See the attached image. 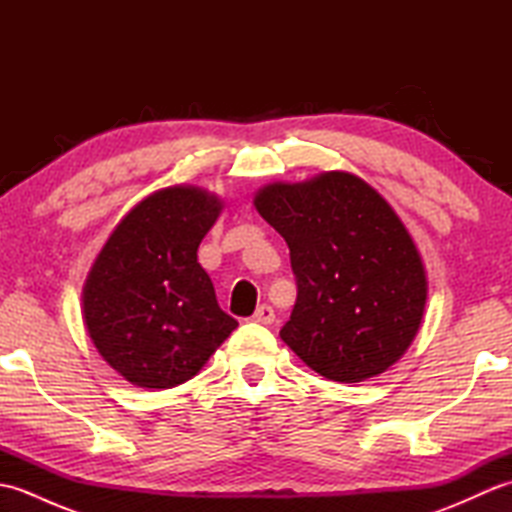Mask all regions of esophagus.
Returning a JSON list of instances; mask_svg holds the SVG:
<instances>
[{"label": "esophagus", "instance_id": "obj_1", "mask_svg": "<svg viewBox=\"0 0 512 512\" xmlns=\"http://www.w3.org/2000/svg\"><path fill=\"white\" fill-rule=\"evenodd\" d=\"M253 321H255V323H262V325H270V323L275 321V310L270 308L268 303H262V306H259V308L255 310Z\"/></svg>", "mask_w": 512, "mask_h": 512}]
</instances>
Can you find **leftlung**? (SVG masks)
<instances>
[{
    "instance_id": "obj_1",
    "label": "left lung",
    "mask_w": 512,
    "mask_h": 512,
    "mask_svg": "<svg viewBox=\"0 0 512 512\" xmlns=\"http://www.w3.org/2000/svg\"><path fill=\"white\" fill-rule=\"evenodd\" d=\"M255 209L290 248L297 301L279 332L290 350L339 383L394 365L427 303L420 253L394 209L343 171L270 184Z\"/></svg>"
}]
</instances>
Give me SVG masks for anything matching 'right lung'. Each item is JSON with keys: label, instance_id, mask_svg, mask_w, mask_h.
Instances as JSON below:
<instances>
[{"label": "right lung", "instance_id": "1", "mask_svg": "<svg viewBox=\"0 0 512 512\" xmlns=\"http://www.w3.org/2000/svg\"><path fill=\"white\" fill-rule=\"evenodd\" d=\"M220 211L222 202L200 189H162L123 217L96 257L83 288L85 328L132 385H182L237 328L198 264Z\"/></svg>", "mask_w": 512, "mask_h": 512}]
</instances>
